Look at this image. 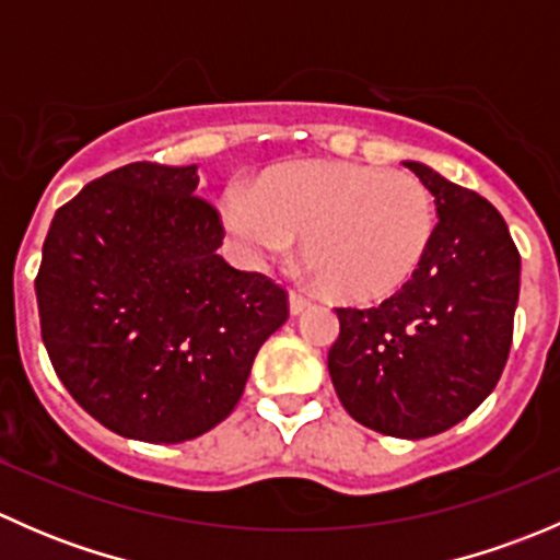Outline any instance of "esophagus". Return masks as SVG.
I'll list each match as a JSON object with an SVG mask.
<instances>
[{
    "label": "esophagus",
    "mask_w": 560,
    "mask_h": 560,
    "mask_svg": "<svg viewBox=\"0 0 560 560\" xmlns=\"http://www.w3.org/2000/svg\"><path fill=\"white\" fill-rule=\"evenodd\" d=\"M308 306H312V301H308L306 295H301V292H290V314L292 316L303 314Z\"/></svg>",
    "instance_id": "obj_1"
}]
</instances>
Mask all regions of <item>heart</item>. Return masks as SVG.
<instances>
[{
  "mask_svg": "<svg viewBox=\"0 0 560 560\" xmlns=\"http://www.w3.org/2000/svg\"><path fill=\"white\" fill-rule=\"evenodd\" d=\"M224 228L262 265L301 241V259L332 298L382 301L406 284L436 233V208L417 175L358 162H298L233 191Z\"/></svg>",
  "mask_w": 560,
  "mask_h": 560,
  "instance_id": "obj_1",
  "label": "heart"
}]
</instances>
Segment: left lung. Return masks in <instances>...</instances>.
Wrapping results in <instances>:
<instances>
[{
	"label": "left lung",
	"mask_w": 560,
	"mask_h": 560,
	"mask_svg": "<svg viewBox=\"0 0 560 560\" xmlns=\"http://www.w3.org/2000/svg\"><path fill=\"white\" fill-rule=\"evenodd\" d=\"M436 233L409 281L371 308H336L332 387L360 425L425 439L466 420L499 385L512 347L521 254L504 217L422 162Z\"/></svg>",
	"instance_id": "obj_1"
}]
</instances>
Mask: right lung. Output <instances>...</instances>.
<instances>
[{"mask_svg":"<svg viewBox=\"0 0 560 560\" xmlns=\"http://www.w3.org/2000/svg\"><path fill=\"white\" fill-rule=\"evenodd\" d=\"M197 180V165L118 167L56 211L43 244L35 290L56 376L138 442L217 428L290 316L279 284L217 254L224 230Z\"/></svg>","mask_w":560,"mask_h":560,"instance_id":"1","label":"right lung"}]
</instances>
